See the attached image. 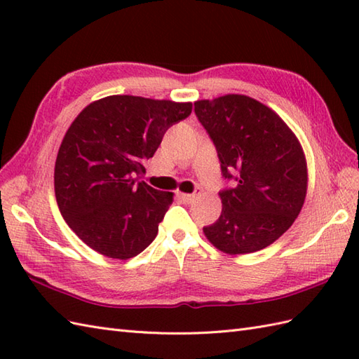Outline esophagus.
Masks as SVG:
<instances>
[{"instance_id": "1", "label": "esophagus", "mask_w": 359, "mask_h": 359, "mask_svg": "<svg viewBox=\"0 0 359 359\" xmlns=\"http://www.w3.org/2000/svg\"><path fill=\"white\" fill-rule=\"evenodd\" d=\"M197 196H201V191H196V193H193V194L180 193V199L184 201V202H187V203H189V202H193Z\"/></svg>"}]
</instances>
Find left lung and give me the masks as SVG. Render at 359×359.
<instances>
[{"instance_id":"obj_1","label":"left lung","mask_w":359,"mask_h":359,"mask_svg":"<svg viewBox=\"0 0 359 359\" xmlns=\"http://www.w3.org/2000/svg\"><path fill=\"white\" fill-rule=\"evenodd\" d=\"M196 116L216 144L225 179L222 212L203 228L222 253L239 256L278 241L299 216L307 196V160L301 142L276 112L248 95L194 102Z\"/></svg>"}]
</instances>
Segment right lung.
Instances as JSON below:
<instances>
[{"mask_svg":"<svg viewBox=\"0 0 359 359\" xmlns=\"http://www.w3.org/2000/svg\"><path fill=\"white\" fill-rule=\"evenodd\" d=\"M191 109V102L109 95L75 117L60 144L53 185L63 219L88 247L129 259L156 239L174 194L137 179L166 129Z\"/></svg>","mask_w":359,"mask_h":359,"instance_id":"obj_1","label":"right lung"}]
</instances>
